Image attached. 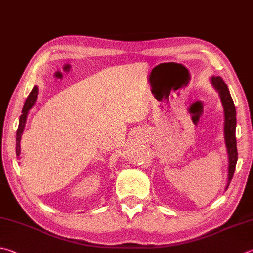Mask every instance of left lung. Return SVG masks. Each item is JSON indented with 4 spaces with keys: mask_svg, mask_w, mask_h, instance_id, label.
<instances>
[{
    "mask_svg": "<svg viewBox=\"0 0 253 253\" xmlns=\"http://www.w3.org/2000/svg\"><path fill=\"white\" fill-rule=\"evenodd\" d=\"M211 84L219 94L220 101L223 107V117H225V122H223V137H225V144L228 154V178L227 185L225 189L229 186L233 173H235L237 160H238V151H237V140H236V108L233 100L230 96L229 89L227 84L221 79V77H215L212 76L211 78Z\"/></svg>",
    "mask_w": 253,
    "mask_h": 253,
    "instance_id": "left-lung-1",
    "label": "left lung"
}]
</instances>
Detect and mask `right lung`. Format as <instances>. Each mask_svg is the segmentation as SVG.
<instances>
[{
    "label": "right lung",
    "instance_id": "obj_1",
    "mask_svg": "<svg viewBox=\"0 0 253 253\" xmlns=\"http://www.w3.org/2000/svg\"><path fill=\"white\" fill-rule=\"evenodd\" d=\"M37 94H38V88H37V85H35V87L33 88V90L31 91L30 96L27 97L25 103H24L22 114L20 117V122H18V128L16 132V155H17V157H20V155H21V139H22L24 128H25L28 112H30L32 107L35 104L36 99H37Z\"/></svg>",
    "mask_w": 253,
    "mask_h": 253
}]
</instances>
